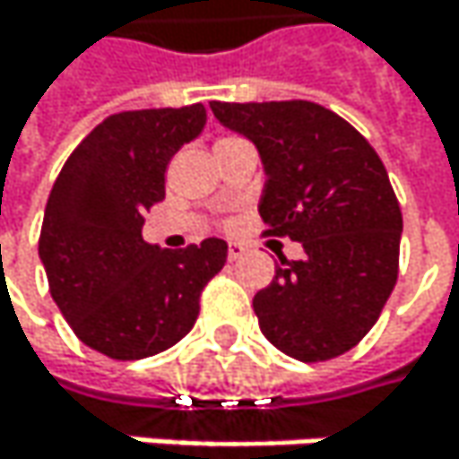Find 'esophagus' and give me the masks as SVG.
I'll list each match as a JSON object with an SVG mask.
<instances>
[{
  "instance_id": "obj_1",
  "label": "esophagus",
  "mask_w": 459,
  "mask_h": 459,
  "mask_svg": "<svg viewBox=\"0 0 459 459\" xmlns=\"http://www.w3.org/2000/svg\"><path fill=\"white\" fill-rule=\"evenodd\" d=\"M244 252H247V247H244V244H238V241H230L229 244V260H238Z\"/></svg>"
}]
</instances>
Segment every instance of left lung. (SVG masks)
Masks as SVG:
<instances>
[{"label":"left lung","instance_id":"1","mask_svg":"<svg viewBox=\"0 0 459 459\" xmlns=\"http://www.w3.org/2000/svg\"><path fill=\"white\" fill-rule=\"evenodd\" d=\"M265 164V236L300 241L252 300L268 342L298 361L342 356L380 319L396 279L402 207L385 164L356 127L311 100L210 103Z\"/></svg>","mask_w":459,"mask_h":459}]
</instances>
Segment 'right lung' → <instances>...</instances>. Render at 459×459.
I'll use <instances>...</instances> for the list:
<instances>
[{"label":"right lung","instance_id":"1","mask_svg":"<svg viewBox=\"0 0 459 459\" xmlns=\"http://www.w3.org/2000/svg\"><path fill=\"white\" fill-rule=\"evenodd\" d=\"M207 122L202 103L122 111L103 119L65 159L45 207L39 257L49 295L92 351L135 361L183 340L229 244L186 249L143 241V212L164 199L178 148Z\"/></svg>","mask_w":459,"mask_h":459}]
</instances>
